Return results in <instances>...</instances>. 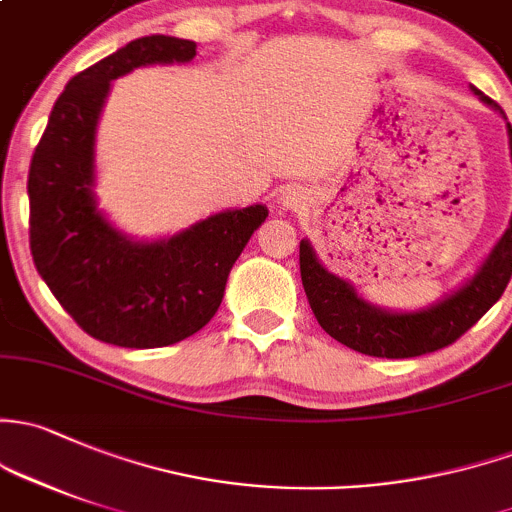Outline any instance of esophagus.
<instances>
[{
    "label": "esophagus",
    "mask_w": 512,
    "mask_h": 512,
    "mask_svg": "<svg viewBox=\"0 0 512 512\" xmlns=\"http://www.w3.org/2000/svg\"><path fill=\"white\" fill-rule=\"evenodd\" d=\"M306 191L301 186H287L282 188V193H279V203H282V208H287V211H299V208L306 206Z\"/></svg>",
    "instance_id": "34e87169"
}]
</instances>
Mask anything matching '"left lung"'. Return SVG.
Returning <instances> with one entry per match:
<instances>
[{"instance_id":"obj_1","label":"left lung","mask_w":512,"mask_h":512,"mask_svg":"<svg viewBox=\"0 0 512 512\" xmlns=\"http://www.w3.org/2000/svg\"><path fill=\"white\" fill-rule=\"evenodd\" d=\"M471 93L483 105L503 115L512 159V127L505 112L500 110L498 102L473 85ZM299 270L311 311L328 336L353 351L375 358H414L454 343L505 292L512 274V215L505 233L488 252L486 260L478 265V270L459 289L444 294L424 309L392 311L368 301L348 279L328 272L321 265L314 245L306 238L299 242Z\"/></svg>"}]
</instances>
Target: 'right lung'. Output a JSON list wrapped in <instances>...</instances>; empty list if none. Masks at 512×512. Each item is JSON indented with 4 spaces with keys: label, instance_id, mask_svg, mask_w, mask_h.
<instances>
[{
    "label": "right lung",
    "instance_id": "1",
    "mask_svg": "<svg viewBox=\"0 0 512 512\" xmlns=\"http://www.w3.org/2000/svg\"><path fill=\"white\" fill-rule=\"evenodd\" d=\"M196 43L142 36L68 80L29 169L31 255L53 297L102 343L161 348L201 331L223 301L242 247L267 206L228 208L174 235L137 240L98 208L95 139L112 80L174 66Z\"/></svg>",
    "mask_w": 512,
    "mask_h": 512
}]
</instances>
